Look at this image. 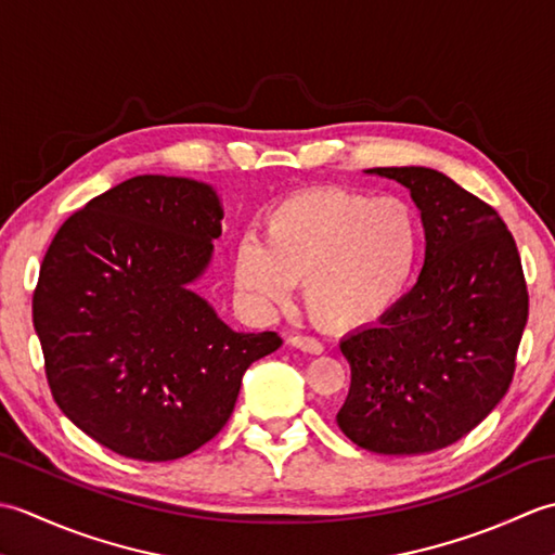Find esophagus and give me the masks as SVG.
<instances>
[{
    "label": "esophagus",
    "mask_w": 555,
    "mask_h": 555,
    "mask_svg": "<svg viewBox=\"0 0 555 555\" xmlns=\"http://www.w3.org/2000/svg\"><path fill=\"white\" fill-rule=\"evenodd\" d=\"M288 344H291L293 348H298V350L312 352V356H320V352H324L322 340H317V338H312V336H302V334L288 336Z\"/></svg>",
    "instance_id": "1"
}]
</instances>
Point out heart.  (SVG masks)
<instances>
[{"mask_svg":"<svg viewBox=\"0 0 555 555\" xmlns=\"http://www.w3.org/2000/svg\"><path fill=\"white\" fill-rule=\"evenodd\" d=\"M264 243L243 238L233 281L255 308H281L305 284L317 324L350 332L382 320L412 284L422 227L405 199L324 185L288 195L262 221Z\"/></svg>","mask_w":555,"mask_h":555,"instance_id":"heart-1","label":"heart"}]
</instances>
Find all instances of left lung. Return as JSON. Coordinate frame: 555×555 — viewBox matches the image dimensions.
<instances>
[{
	"instance_id": "left-lung-1",
	"label": "left lung",
	"mask_w": 555,
	"mask_h": 555,
	"mask_svg": "<svg viewBox=\"0 0 555 555\" xmlns=\"http://www.w3.org/2000/svg\"><path fill=\"white\" fill-rule=\"evenodd\" d=\"M422 211L424 267L379 322L340 340L350 388L336 422L384 455L446 448L508 391L527 324L520 253L499 211L427 167H379Z\"/></svg>"
}]
</instances>
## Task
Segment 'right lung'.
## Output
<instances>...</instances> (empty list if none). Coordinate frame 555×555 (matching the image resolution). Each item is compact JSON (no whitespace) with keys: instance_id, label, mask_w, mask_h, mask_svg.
<instances>
[{"instance_id":"1","label":"right lung","mask_w":555,"mask_h":555,"mask_svg":"<svg viewBox=\"0 0 555 555\" xmlns=\"http://www.w3.org/2000/svg\"><path fill=\"white\" fill-rule=\"evenodd\" d=\"M221 219L209 185L147 173L92 197L47 247L33 293L47 384L124 457L164 463L215 439L245 370L281 346L233 332L191 291Z\"/></svg>"}]
</instances>
